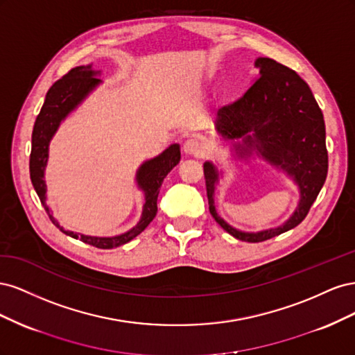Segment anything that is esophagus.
I'll use <instances>...</instances> for the list:
<instances>
[{
    "label": "esophagus",
    "instance_id": "obj_1",
    "mask_svg": "<svg viewBox=\"0 0 355 355\" xmlns=\"http://www.w3.org/2000/svg\"><path fill=\"white\" fill-rule=\"evenodd\" d=\"M184 153L188 157H201L204 149L202 145L198 141H196V139H189V141L184 144Z\"/></svg>",
    "mask_w": 355,
    "mask_h": 355
}]
</instances>
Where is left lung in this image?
I'll return each instance as SVG.
<instances>
[{
  "label": "left lung",
  "mask_w": 355,
  "mask_h": 355,
  "mask_svg": "<svg viewBox=\"0 0 355 355\" xmlns=\"http://www.w3.org/2000/svg\"><path fill=\"white\" fill-rule=\"evenodd\" d=\"M254 68L259 77L252 87L240 101L218 111L216 132L222 141L231 142L234 159L249 163L257 157L286 173L297 187L299 201L280 227L240 231L214 207V191L223 171L206 161L202 166L211 216L232 237L247 243L270 240L297 227L323 188L329 167L324 118L309 85L293 69L270 58H257Z\"/></svg>",
  "instance_id": "8db88e82"
}]
</instances>
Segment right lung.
Here are the masks:
<instances>
[{
    "mask_svg": "<svg viewBox=\"0 0 355 355\" xmlns=\"http://www.w3.org/2000/svg\"><path fill=\"white\" fill-rule=\"evenodd\" d=\"M101 71L93 69V65H83L71 69L65 77L51 85L46 94L44 105L37 116L34 130H32V148L29 158V173L32 185L44 206L50 220L63 232L75 240H81L99 249H114L123 245L137 237L149 223L153 222L157 214V198L159 194V187L164 178L176 167L180 161V146L179 144L170 145L159 155L145 161L136 171V185L144 192L145 202L141 219L136 227L128 230L124 234L114 235V237H93L80 232H73L60 227L58 219L47 204V185H46V167L49 163V146L53 136L56 135L62 121L78 106L87 96L102 84L98 78Z\"/></svg>",
    "mask_w": 355,
    "mask_h": 355,
    "instance_id": "add662e5",
    "label": "right lung"
}]
</instances>
